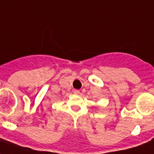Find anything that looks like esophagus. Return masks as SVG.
Segmentation results:
<instances>
[{"mask_svg": "<svg viewBox=\"0 0 154 154\" xmlns=\"http://www.w3.org/2000/svg\"><path fill=\"white\" fill-rule=\"evenodd\" d=\"M73 94H80V90H78V89H74V90H73Z\"/></svg>", "mask_w": 154, "mask_h": 154, "instance_id": "1", "label": "esophagus"}]
</instances>
